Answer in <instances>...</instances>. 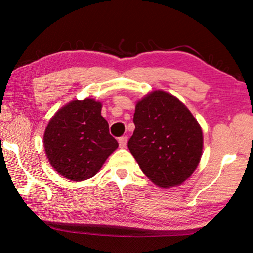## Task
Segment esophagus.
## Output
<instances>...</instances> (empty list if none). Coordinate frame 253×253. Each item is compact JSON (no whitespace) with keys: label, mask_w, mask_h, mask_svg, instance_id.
Segmentation results:
<instances>
[{"label":"esophagus","mask_w":253,"mask_h":253,"mask_svg":"<svg viewBox=\"0 0 253 253\" xmlns=\"http://www.w3.org/2000/svg\"><path fill=\"white\" fill-rule=\"evenodd\" d=\"M127 140H128L127 136H123V137H121V138L118 139L119 147H121V148H125V147H126V145H127Z\"/></svg>","instance_id":"obj_1"}]
</instances>
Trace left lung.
I'll return each mask as SVG.
<instances>
[{"mask_svg": "<svg viewBox=\"0 0 253 253\" xmlns=\"http://www.w3.org/2000/svg\"><path fill=\"white\" fill-rule=\"evenodd\" d=\"M134 124L128 148L154 184L173 187L193 174L202 156L203 134L182 101L165 91L148 93L136 104Z\"/></svg>", "mask_w": 253, "mask_h": 253, "instance_id": "left-lung-1", "label": "left lung"}]
</instances>
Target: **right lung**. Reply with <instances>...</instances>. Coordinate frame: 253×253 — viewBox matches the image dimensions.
Masks as SVG:
<instances>
[{
  "label": "right lung",
  "mask_w": 253,
  "mask_h": 253,
  "mask_svg": "<svg viewBox=\"0 0 253 253\" xmlns=\"http://www.w3.org/2000/svg\"><path fill=\"white\" fill-rule=\"evenodd\" d=\"M43 145L51 166L75 182L95 176L118 147L101 116V102L90 98L59 109L45 128Z\"/></svg>",
  "instance_id": "add662e5"
}]
</instances>
